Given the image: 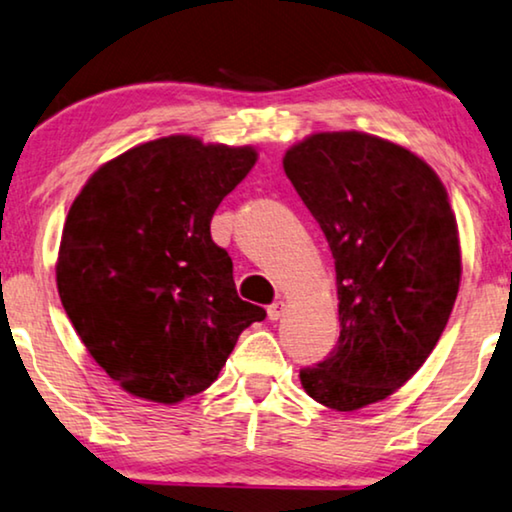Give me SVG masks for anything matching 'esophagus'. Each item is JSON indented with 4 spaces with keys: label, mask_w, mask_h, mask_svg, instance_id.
<instances>
[{
    "label": "esophagus",
    "mask_w": 512,
    "mask_h": 512,
    "mask_svg": "<svg viewBox=\"0 0 512 512\" xmlns=\"http://www.w3.org/2000/svg\"><path fill=\"white\" fill-rule=\"evenodd\" d=\"M283 311H285V304L283 302H274L267 309V316H269V320H278L283 316Z\"/></svg>",
    "instance_id": "obj_1"
}]
</instances>
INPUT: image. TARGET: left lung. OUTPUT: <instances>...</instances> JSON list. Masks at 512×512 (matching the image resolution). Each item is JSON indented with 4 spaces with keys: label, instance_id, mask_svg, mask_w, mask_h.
<instances>
[{
    "label": "left lung",
    "instance_id": "8db88e82",
    "mask_svg": "<svg viewBox=\"0 0 512 512\" xmlns=\"http://www.w3.org/2000/svg\"><path fill=\"white\" fill-rule=\"evenodd\" d=\"M283 170L335 257L342 327L299 379L316 403L360 410L412 379L445 330L461 283L454 210L424 159L370 133H313Z\"/></svg>",
    "mask_w": 512,
    "mask_h": 512
}]
</instances>
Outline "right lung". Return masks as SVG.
I'll use <instances>...</instances> for the list:
<instances>
[{"label":"right lung","instance_id":"1","mask_svg":"<svg viewBox=\"0 0 512 512\" xmlns=\"http://www.w3.org/2000/svg\"><path fill=\"white\" fill-rule=\"evenodd\" d=\"M257 161L168 135L102 163L67 213L56 283L67 318L126 393L175 405L213 384L245 327L229 252L210 238L224 196Z\"/></svg>","mask_w":512,"mask_h":512}]
</instances>
